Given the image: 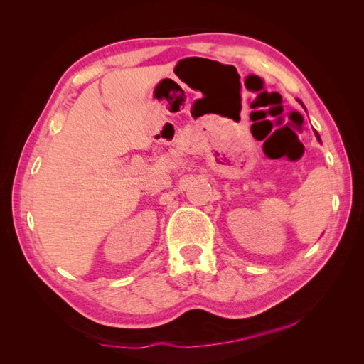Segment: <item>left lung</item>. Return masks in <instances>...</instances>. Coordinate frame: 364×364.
<instances>
[{
	"mask_svg": "<svg viewBox=\"0 0 364 364\" xmlns=\"http://www.w3.org/2000/svg\"><path fill=\"white\" fill-rule=\"evenodd\" d=\"M297 102H299V103H301V105H302V102H301V100H297ZM302 106H304V105H302ZM304 109H305V106H304ZM314 134H316V136H317V139H318V142H322V141H321V136H318V134H317V132H314Z\"/></svg>",
	"mask_w": 364,
	"mask_h": 364,
	"instance_id": "obj_1",
	"label": "left lung"
}]
</instances>
